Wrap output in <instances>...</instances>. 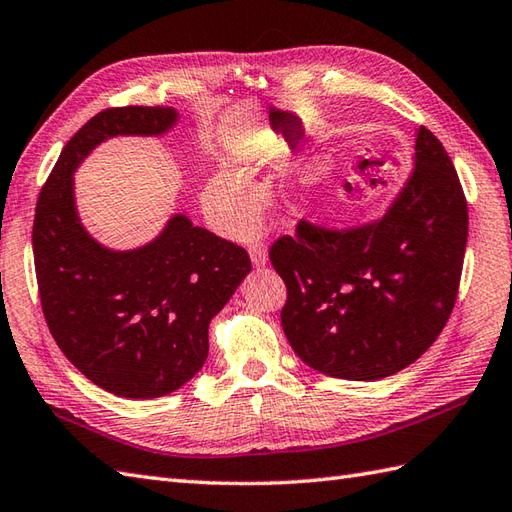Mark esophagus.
<instances>
[{
    "label": "esophagus",
    "mask_w": 512,
    "mask_h": 512,
    "mask_svg": "<svg viewBox=\"0 0 512 512\" xmlns=\"http://www.w3.org/2000/svg\"><path fill=\"white\" fill-rule=\"evenodd\" d=\"M248 255H251V261H253L255 268H261V266L268 264V251H266L264 244H253L251 248H248Z\"/></svg>",
    "instance_id": "1"
}]
</instances>
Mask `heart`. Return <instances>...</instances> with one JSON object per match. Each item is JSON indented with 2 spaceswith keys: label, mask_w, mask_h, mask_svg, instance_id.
<instances>
[{
  "label": "heart",
  "mask_w": 512,
  "mask_h": 512,
  "mask_svg": "<svg viewBox=\"0 0 512 512\" xmlns=\"http://www.w3.org/2000/svg\"><path fill=\"white\" fill-rule=\"evenodd\" d=\"M261 194H264V181L255 170H244L240 174L220 170L207 181L202 202L218 229L231 235H244L259 220Z\"/></svg>",
  "instance_id": "obj_1"
}]
</instances>
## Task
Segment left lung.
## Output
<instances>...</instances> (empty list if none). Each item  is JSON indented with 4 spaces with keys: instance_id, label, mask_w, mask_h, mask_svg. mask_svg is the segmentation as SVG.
<instances>
[{
    "instance_id": "8db88e82",
    "label": "left lung",
    "mask_w": 512,
    "mask_h": 512,
    "mask_svg": "<svg viewBox=\"0 0 512 512\" xmlns=\"http://www.w3.org/2000/svg\"><path fill=\"white\" fill-rule=\"evenodd\" d=\"M467 200L430 130H414L412 170L382 216L353 227L301 220L270 248L288 285L281 325L314 371L373 382L417 362L454 310Z\"/></svg>"
}]
</instances>
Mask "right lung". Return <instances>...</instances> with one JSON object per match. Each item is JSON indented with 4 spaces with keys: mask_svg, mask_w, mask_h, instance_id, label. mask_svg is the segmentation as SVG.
<instances>
[{
    "mask_svg": "<svg viewBox=\"0 0 512 512\" xmlns=\"http://www.w3.org/2000/svg\"><path fill=\"white\" fill-rule=\"evenodd\" d=\"M174 106L106 109L67 141L41 189L32 248L43 314L58 347L95 386L126 399L170 395L209 353V323L251 272L233 242L176 211L157 237L111 248L87 231L74 174L113 137H163Z\"/></svg>",
    "mask_w": 512,
    "mask_h": 512,
    "instance_id": "1",
    "label": "right lung"
}]
</instances>
